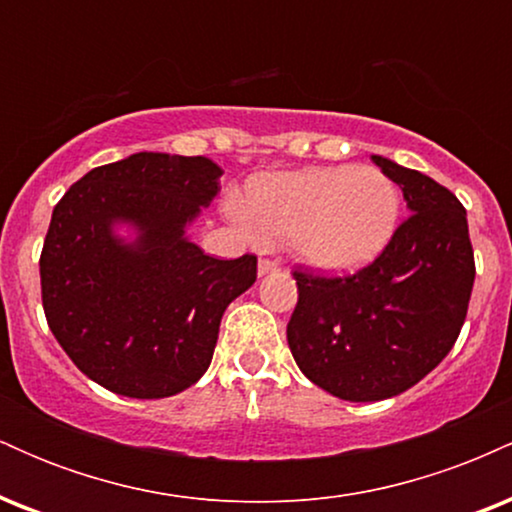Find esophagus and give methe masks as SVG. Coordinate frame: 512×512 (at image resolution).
Returning <instances> with one entry per match:
<instances>
[{
	"label": "esophagus",
	"instance_id": "obj_1",
	"mask_svg": "<svg viewBox=\"0 0 512 512\" xmlns=\"http://www.w3.org/2000/svg\"><path fill=\"white\" fill-rule=\"evenodd\" d=\"M276 269H279V262L267 260V257H264V260H260V264H257V274H260V276L272 274V272H276Z\"/></svg>",
	"mask_w": 512,
	"mask_h": 512
}]
</instances>
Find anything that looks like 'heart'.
I'll list each match as a JSON object with an SVG mask.
<instances>
[{
  "instance_id": "1",
  "label": "heart",
  "mask_w": 512,
  "mask_h": 512,
  "mask_svg": "<svg viewBox=\"0 0 512 512\" xmlns=\"http://www.w3.org/2000/svg\"><path fill=\"white\" fill-rule=\"evenodd\" d=\"M228 214L250 236L289 238L291 252L322 274H351L387 248L399 219V192L373 166H330L255 175L245 202Z\"/></svg>"
}]
</instances>
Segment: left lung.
Returning a JSON list of instances; mask_svg holds the SVG:
<instances>
[{
    "label": "left lung",
    "instance_id": "obj_1",
    "mask_svg": "<svg viewBox=\"0 0 512 512\" xmlns=\"http://www.w3.org/2000/svg\"><path fill=\"white\" fill-rule=\"evenodd\" d=\"M402 187L409 216L354 276L293 272L286 339L305 378L346 402L402 395L448 356L474 286L467 211L428 175L373 156Z\"/></svg>",
    "mask_w": 512,
    "mask_h": 512
}]
</instances>
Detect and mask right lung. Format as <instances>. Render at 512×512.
Listing matches in <instances>:
<instances>
[{"instance_id": "1", "label": "right lung", "mask_w": 512, "mask_h": 512, "mask_svg": "<svg viewBox=\"0 0 512 512\" xmlns=\"http://www.w3.org/2000/svg\"><path fill=\"white\" fill-rule=\"evenodd\" d=\"M204 156L139 151L67 190L40 255L48 325L74 366L105 390L161 399L207 373L231 301L257 257L216 260L187 236L219 192ZM127 225L133 236L120 237Z\"/></svg>"}]
</instances>
